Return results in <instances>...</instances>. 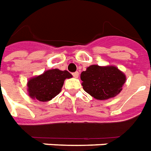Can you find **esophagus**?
Wrapping results in <instances>:
<instances>
[{
    "label": "esophagus",
    "instance_id": "1",
    "mask_svg": "<svg viewBox=\"0 0 151 151\" xmlns=\"http://www.w3.org/2000/svg\"><path fill=\"white\" fill-rule=\"evenodd\" d=\"M72 76H73L75 78H78V77H79V72H78V71H76L74 73H72Z\"/></svg>",
    "mask_w": 151,
    "mask_h": 151
}]
</instances>
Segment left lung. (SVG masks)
I'll use <instances>...</instances> for the list:
<instances>
[{"mask_svg": "<svg viewBox=\"0 0 151 151\" xmlns=\"http://www.w3.org/2000/svg\"><path fill=\"white\" fill-rule=\"evenodd\" d=\"M83 90L95 99L103 101L118 95L125 83V74L114 66L91 65L80 75Z\"/></svg>", "mask_w": 151, "mask_h": 151, "instance_id": "8db88e82", "label": "left lung"}]
</instances>
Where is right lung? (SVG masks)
<instances>
[{"instance_id":"add662e5","label":"right lung","mask_w":151,"mask_h":151,"mask_svg":"<svg viewBox=\"0 0 151 151\" xmlns=\"http://www.w3.org/2000/svg\"><path fill=\"white\" fill-rule=\"evenodd\" d=\"M71 77L68 71L59 69L46 71L43 74L29 79L27 83L29 96L42 102L50 101L61 92L64 80Z\"/></svg>"}]
</instances>
